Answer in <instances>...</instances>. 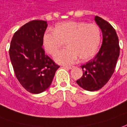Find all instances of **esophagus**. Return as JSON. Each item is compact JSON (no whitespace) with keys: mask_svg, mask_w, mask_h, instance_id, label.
<instances>
[{"mask_svg":"<svg viewBox=\"0 0 127 127\" xmlns=\"http://www.w3.org/2000/svg\"><path fill=\"white\" fill-rule=\"evenodd\" d=\"M63 67L67 68V69H73L74 66H73V65H63Z\"/></svg>","mask_w":127,"mask_h":127,"instance_id":"esophagus-1","label":"esophagus"}]
</instances>
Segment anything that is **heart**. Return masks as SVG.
Masks as SVG:
<instances>
[{"instance_id": "b5f03b06", "label": "heart", "mask_w": 127, "mask_h": 127, "mask_svg": "<svg viewBox=\"0 0 127 127\" xmlns=\"http://www.w3.org/2000/svg\"><path fill=\"white\" fill-rule=\"evenodd\" d=\"M101 42V31L95 24L82 21H66L58 24L53 31L46 32L43 36L45 51L54 54L66 43L68 48L56 53L54 59L60 64H70L77 60H88L96 55Z\"/></svg>"}]
</instances>
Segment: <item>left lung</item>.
Here are the masks:
<instances>
[{
  "instance_id": "left-lung-1",
  "label": "left lung",
  "mask_w": 127,
  "mask_h": 127,
  "mask_svg": "<svg viewBox=\"0 0 127 127\" xmlns=\"http://www.w3.org/2000/svg\"><path fill=\"white\" fill-rule=\"evenodd\" d=\"M95 21L103 34L102 44L99 51L92 60L82 65L83 74L76 83L88 91H96L106 85L115 71L120 56L119 39L113 27L99 16Z\"/></svg>"
}]
</instances>
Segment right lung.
<instances>
[{
	"label": "right lung",
	"mask_w": 127,
	"mask_h": 127,
	"mask_svg": "<svg viewBox=\"0 0 127 127\" xmlns=\"http://www.w3.org/2000/svg\"><path fill=\"white\" fill-rule=\"evenodd\" d=\"M46 21L33 20L14 34L9 54L16 78L27 91L39 94L49 88L60 67L42 48Z\"/></svg>",
	"instance_id": "1"
}]
</instances>
